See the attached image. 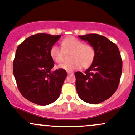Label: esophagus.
<instances>
[{
  "label": "esophagus",
  "mask_w": 135,
  "mask_h": 135,
  "mask_svg": "<svg viewBox=\"0 0 135 135\" xmlns=\"http://www.w3.org/2000/svg\"><path fill=\"white\" fill-rule=\"evenodd\" d=\"M67 73H68V75H71V74H74L73 72H68Z\"/></svg>",
  "instance_id": "1"
}]
</instances>
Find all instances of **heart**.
Here are the masks:
<instances>
[{"mask_svg": "<svg viewBox=\"0 0 135 135\" xmlns=\"http://www.w3.org/2000/svg\"><path fill=\"white\" fill-rule=\"evenodd\" d=\"M70 52V61L59 65L58 68L67 72L79 70L81 67L87 68L91 65L95 57V50L91 45L83 44V41L74 37H69L61 41V48L56 45L52 46L50 55L54 61L61 63L63 61V52Z\"/></svg>", "mask_w": 135, "mask_h": 135, "instance_id": "heart-1", "label": "heart"}]
</instances>
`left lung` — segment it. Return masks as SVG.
<instances>
[{
  "label": "left lung",
  "instance_id": "8db88e82",
  "mask_svg": "<svg viewBox=\"0 0 135 135\" xmlns=\"http://www.w3.org/2000/svg\"><path fill=\"white\" fill-rule=\"evenodd\" d=\"M79 37L94 48L95 57L85 74H74L77 93L84 102L94 104L101 103L112 96L119 85L122 71L119 48L115 44L100 35Z\"/></svg>",
  "mask_w": 135,
  "mask_h": 135
}]
</instances>
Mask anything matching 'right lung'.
I'll list each match as a JSON object with an SVG mask.
<instances>
[{
    "label": "right lung",
    "instance_id": "right-lung-1",
    "mask_svg": "<svg viewBox=\"0 0 135 135\" xmlns=\"http://www.w3.org/2000/svg\"><path fill=\"white\" fill-rule=\"evenodd\" d=\"M61 36L33 35L16 50L13 71L18 89L25 98L38 105L46 106L56 101L67 76L66 71L62 69L51 72L54 61L50 49Z\"/></svg>",
    "mask_w": 135,
    "mask_h": 135
}]
</instances>
